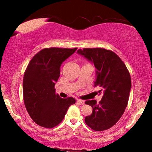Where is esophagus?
Listing matches in <instances>:
<instances>
[{"label": "esophagus", "mask_w": 152, "mask_h": 152, "mask_svg": "<svg viewBox=\"0 0 152 152\" xmlns=\"http://www.w3.org/2000/svg\"><path fill=\"white\" fill-rule=\"evenodd\" d=\"M77 102L80 104H81V105L84 104V100H81V99H78Z\"/></svg>", "instance_id": "1"}]
</instances>
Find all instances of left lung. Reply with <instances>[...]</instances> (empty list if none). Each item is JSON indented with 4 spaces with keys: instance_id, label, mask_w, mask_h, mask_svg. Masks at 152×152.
Listing matches in <instances>:
<instances>
[{
    "instance_id": "left-lung-1",
    "label": "left lung",
    "mask_w": 152,
    "mask_h": 152,
    "mask_svg": "<svg viewBox=\"0 0 152 152\" xmlns=\"http://www.w3.org/2000/svg\"><path fill=\"white\" fill-rule=\"evenodd\" d=\"M77 54L94 64V86H100L104 91L99 104L94 99L85 102L93 108L85 122L94 131L107 130L120 120L127 106L132 88L130 74L121 59L109 50L79 49Z\"/></svg>"
}]
</instances>
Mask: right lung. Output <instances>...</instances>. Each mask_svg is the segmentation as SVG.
Listing matches in <instances>:
<instances>
[{
    "mask_svg": "<svg viewBox=\"0 0 152 152\" xmlns=\"http://www.w3.org/2000/svg\"><path fill=\"white\" fill-rule=\"evenodd\" d=\"M77 49H43L26 68L23 82L24 104L31 118L39 126H57L63 120L70 106L75 103L72 97L64 99L56 95L55 85L60 76L62 63Z\"/></svg>",
    "mask_w": 152,
    "mask_h": 152,
    "instance_id": "1",
    "label": "right lung"
}]
</instances>
